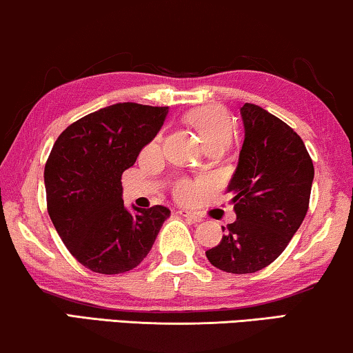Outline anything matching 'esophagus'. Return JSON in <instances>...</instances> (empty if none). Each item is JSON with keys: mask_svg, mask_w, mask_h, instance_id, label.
I'll use <instances>...</instances> for the list:
<instances>
[{"mask_svg": "<svg viewBox=\"0 0 353 353\" xmlns=\"http://www.w3.org/2000/svg\"><path fill=\"white\" fill-rule=\"evenodd\" d=\"M179 214H181L182 217H185V219H188L190 222H201L203 217L200 214H196V212L193 211H188V210H179L177 211Z\"/></svg>", "mask_w": 353, "mask_h": 353, "instance_id": "1", "label": "esophagus"}]
</instances>
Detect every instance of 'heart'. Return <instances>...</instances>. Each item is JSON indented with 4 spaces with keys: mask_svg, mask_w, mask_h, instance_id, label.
<instances>
[{
    "mask_svg": "<svg viewBox=\"0 0 353 353\" xmlns=\"http://www.w3.org/2000/svg\"><path fill=\"white\" fill-rule=\"evenodd\" d=\"M187 123L196 129L200 134L203 143L206 148L222 147L225 148L230 143L235 131V123L232 117L217 105H210L193 110L185 117ZM160 143V136L152 142L150 148H155ZM201 181H190V179H181L174 185V196L182 203H193L200 198L203 192Z\"/></svg>",
    "mask_w": 353,
    "mask_h": 353,
    "instance_id": "1",
    "label": "heart"
}]
</instances>
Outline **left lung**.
<instances>
[{"instance_id": "1", "label": "left lung", "mask_w": 353, "mask_h": 353, "mask_svg": "<svg viewBox=\"0 0 353 353\" xmlns=\"http://www.w3.org/2000/svg\"><path fill=\"white\" fill-rule=\"evenodd\" d=\"M245 141L227 190L236 221L222 227L208 261L228 274H254L285 251L309 210L314 163L302 139L254 103L240 108Z\"/></svg>"}]
</instances>
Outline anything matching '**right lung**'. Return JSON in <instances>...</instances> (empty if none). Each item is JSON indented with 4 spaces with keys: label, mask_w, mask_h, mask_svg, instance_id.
<instances>
[{
    "label": "right lung",
    "mask_w": 353,
    "mask_h": 353,
    "mask_svg": "<svg viewBox=\"0 0 353 353\" xmlns=\"http://www.w3.org/2000/svg\"><path fill=\"white\" fill-rule=\"evenodd\" d=\"M168 107L123 102L72 123L44 166L48 212L63 245L86 269L125 274L143 261L171 211L123 201L121 174L157 136Z\"/></svg>",
    "instance_id": "right-lung-1"
}]
</instances>
